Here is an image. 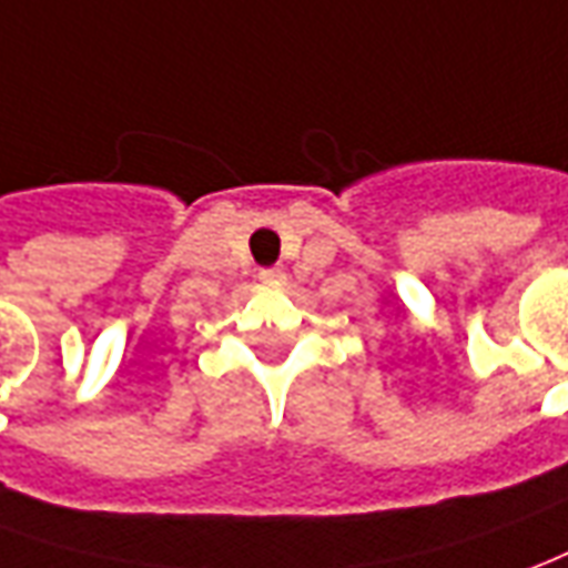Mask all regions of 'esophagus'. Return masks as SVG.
<instances>
[{
	"label": "esophagus",
	"mask_w": 568,
	"mask_h": 568,
	"mask_svg": "<svg viewBox=\"0 0 568 568\" xmlns=\"http://www.w3.org/2000/svg\"><path fill=\"white\" fill-rule=\"evenodd\" d=\"M257 280L264 285H283L285 283V271L283 267H271V271L257 273Z\"/></svg>",
	"instance_id": "34e87169"
}]
</instances>
